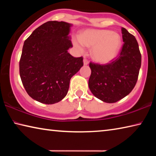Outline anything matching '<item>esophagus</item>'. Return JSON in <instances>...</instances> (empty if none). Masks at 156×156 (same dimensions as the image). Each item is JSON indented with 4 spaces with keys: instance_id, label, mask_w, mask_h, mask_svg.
<instances>
[{
    "instance_id": "obj_1",
    "label": "esophagus",
    "mask_w": 156,
    "mask_h": 156,
    "mask_svg": "<svg viewBox=\"0 0 156 156\" xmlns=\"http://www.w3.org/2000/svg\"><path fill=\"white\" fill-rule=\"evenodd\" d=\"M83 63H84V65H87L89 64V61H88V60H87L86 58H84V59L83 60Z\"/></svg>"
}]
</instances>
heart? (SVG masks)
<instances>
[{
  "label": "heart",
  "instance_id": "b5f03b06",
  "mask_svg": "<svg viewBox=\"0 0 156 156\" xmlns=\"http://www.w3.org/2000/svg\"><path fill=\"white\" fill-rule=\"evenodd\" d=\"M80 50L84 45L94 46L91 56L96 61L108 63L118 56L122 46V38L119 34L110 30H87L80 34L75 41Z\"/></svg>",
  "mask_w": 156,
  "mask_h": 156
}]
</instances>
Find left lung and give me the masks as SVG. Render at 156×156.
<instances>
[{"instance_id":"left-lung-1","label":"left lung","mask_w":156,"mask_h":156,"mask_svg":"<svg viewBox=\"0 0 156 156\" xmlns=\"http://www.w3.org/2000/svg\"><path fill=\"white\" fill-rule=\"evenodd\" d=\"M124 42L117 58L107 65L90 62L89 87L97 98L107 103L122 99L133 90L141 67V54L134 36L121 29Z\"/></svg>"}]
</instances>
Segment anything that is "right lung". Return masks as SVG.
Listing matches in <instances>:
<instances>
[{
    "label": "right lung",
    "instance_id": "right-lung-1",
    "mask_svg": "<svg viewBox=\"0 0 156 156\" xmlns=\"http://www.w3.org/2000/svg\"><path fill=\"white\" fill-rule=\"evenodd\" d=\"M72 25L48 21L26 39L19 62L20 76L29 96L51 105L67 95L70 80L83 66V58L72 56L69 34Z\"/></svg>",
    "mask_w": 156,
    "mask_h": 156
}]
</instances>
